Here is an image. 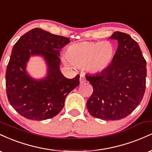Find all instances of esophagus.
<instances>
[{
    "mask_svg": "<svg viewBox=\"0 0 152 152\" xmlns=\"http://www.w3.org/2000/svg\"><path fill=\"white\" fill-rule=\"evenodd\" d=\"M86 81V78L84 77V76H83V75H81V76H80V83H85Z\"/></svg>",
    "mask_w": 152,
    "mask_h": 152,
    "instance_id": "34e87169",
    "label": "esophagus"
}]
</instances>
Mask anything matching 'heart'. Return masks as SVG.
I'll use <instances>...</instances> for the list:
<instances>
[{
    "label": "heart",
    "mask_w": 152,
    "mask_h": 152,
    "mask_svg": "<svg viewBox=\"0 0 152 152\" xmlns=\"http://www.w3.org/2000/svg\"><path fill=\"white\" fill-rule=\"evenodd\" d=\"M116 48L111 42L83 41L71 45L66 51V57L78 66L87 64V69L94 74L104 72L112 64Z\"/></svg>",
    "instance_id": "obj_1"
}]
</instances>
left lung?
I'll return each instance as SVG.
<instances>
[{
    "instance_id": "8db88e82",
    "label": "left lung",
    "mask_w": 152,
    "mask_h": 152,
    "mask_svg": "<svg viewBox=\"0 0 152 152\" xmlns=\"http://www.w3.org/2000/svg\"><path fill=\"white\" fill-rule=\"evenodd\" d=\"M110 38L118 44L115 58L104 72L86 75L94 88L86 106L94 117L114 121L126 117L142 102L146 62L139 44L129 34L116 31Z\"/></svg>"
}]
</instances>
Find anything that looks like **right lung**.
Wrapping results in <instances>:
<instances>
[{
    "instance_id": "right-lung-1",
    "label": "right lung",
    "mask_w": 152,
    "mask_h": 152,
    "mask_svg": "<svg viewBox=\"0 0 152 152\" xmlns=\"http://www.w3.org/2000/svg\"><path fill=\"white\" fill-rule=\"evenodd\" d=\"M70 42L36 28L13 46L6 73V93L10 105L23 117L34 121L54 117L64 108L66 96L79 85V75L69 79L60 71L59 50ZM36 55L43 56L48 66L43 80H34L25 70L30 56Z\"/></svg>"
}]
</instances>
